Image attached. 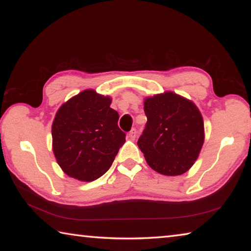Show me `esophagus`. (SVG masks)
<instances>
[{
  "instance_id": "esophagus-1",
  "label": "esophagus",
  "mask_w": 251,
  "mask_h": 251,
  "mask_svg": "<svg viewBox=\"0 0 251 251\" xmlns=\"http://www.w3.org/2000/svg\"><path fill=\"white\" fill-rule=\"evenodd\" d=\"M136 135H137V131H136V129H131L129 133H128V138L130 139V141H134V139L136 138Z\"/></svg>"
}]
</instances>
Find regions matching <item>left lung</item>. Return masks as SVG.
<instances>
[{"instance_id":"obj_1","label":"left lung","mask_w":251,"mask_h":251,"mask_svg":"<svg viewBox=\"0 0 251 251\" xmlns=\"http://www.w3.org/2000/svg\"><path fill=\"white\" fill-rule=\"evenodd\" d=\"M147 123L137 145L147 164L165 176H177L193 166L201 151L205 129L192 100L173 92L144 100Z\"/></svg>"}]
</instances>
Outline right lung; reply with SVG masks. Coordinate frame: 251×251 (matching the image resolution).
Masks as SVG:
<instances>
[{
  "label": "right lung",
  "mask_w": 251,
  "mask_h": 251,
  "mask_svg": "<svg viewBox=\"0 0 251 251\" xmlns=\"http://www.w3.org/2000/svg\"><path fill=\"white\" fill-rule=\"evenodd\" d=\"M110 103L109 96L85 90L58 108L52 124L53 152L66 175L93 181L112 166L125 133Z\"/></svg>",
  "instance_id": "right-lung-1"
}]
</instances>
